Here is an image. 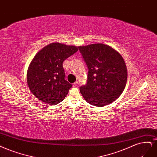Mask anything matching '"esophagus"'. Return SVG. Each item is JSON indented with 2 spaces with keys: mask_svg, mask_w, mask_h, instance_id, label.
I'll return each instance as SVG.
<instances>
[{
  "mask_svg": "<svg viewBox=\"0 0 157 157\" xmlns=\"http://www.w3.org/2000/svg\"><path fill=\"white\" fill-rule=\"evenodd\" d=\"M78 82H75V83L73 84V87H77V86H78Z\"/></svg>",
  "mask_w": 157,
  "mask_h": 157,
  "instance_id": "obj_1",
  "label": "esophagus"
}]
</instances>
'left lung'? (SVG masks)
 <instances>
[{
  "label": "left lung",
  "mask_w": 157,
  "mask_h": 157,
  "mask_svg": "<svg viewBox=\"0 0 157 157\" xmlns=\"http://www.w3.org/2000/svg\"><path fill=\"white\" fill-rule=\"evenodd\" d=\"M88 68V81L80 91L89 104L103 106L112 103L125 88L127 69L120 53L103 44L79 46Z\"/></svg>",
  "instance_id": "1"
}]
</instances>
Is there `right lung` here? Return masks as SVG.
<instances>
[{"label":"right lung","mask_w":157,"mask_h":157,"mask_svg":"<svg viewBox=\"0 0 157 157\" xmlns=\"http://www.w3.org/2000/svg\"><path fill=\"white\" fill-rule=\"evenodd\" d=\"M78 47L52 43L37 52L27 70V84L33 95L46 104L62 101L72 85L65 80L63 62Z\"/></svg>","instance_id":"obj_1"}]
</instances>
